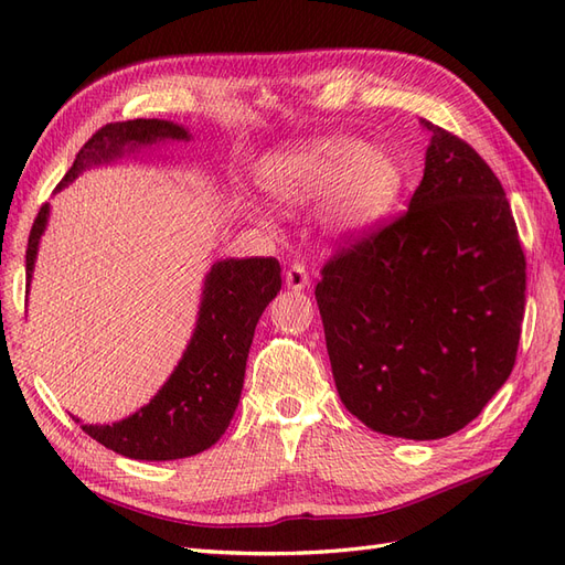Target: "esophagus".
<instances>
[{
    "label": "esophagus",
    "instance_id": "esophagus-1",
    "mask_svg": "<svg viewBox=\"0 0 565 565\" xmlns=\"http://www.w3.org/2000/svg\"><path fill=\"white\" fill-rule=\"evenodd\" d=\"M309 270H306L303 264H292L285 270V285L287 289H295V292H301V289L309 287Z\"/></svg>",
    "mask_w": 565,
    "mask_h": 565
}]
</instances>
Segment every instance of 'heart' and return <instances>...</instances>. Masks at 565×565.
Returning <instances> with one entry per match:
<instances>
[{
    "label": "heart",
    "mask_w": 565,
    "mask_h": 565,
    "mask_svg": "<svg viewBox=\"0 0 565 565\" xmlns=\"http://www.w3.org/2000/svg\"><path fill=\"white\" fill-rule=\"evenodd\" d=\"M266 191L285 204L324 198L322 224L334 235H361L384 221L405 191L401 160L358 139H324L273 158Z\"/></svg>",
    "instance_id": "b5f03b06"
}]
</instances>
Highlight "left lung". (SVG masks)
<instances>
[{"instance_id": "obj_1", "label": "left lung", "mask_w": 565, "mask_h": 565, "mask_svg": "<svg viewBox=\"0 0 565 565\" xmlns=\"http://www.w3.org/2000/svg\"><path fill=\"white\" fill-rule=\"evenodd\" d=\"M431 134L407 212L337 252L316 299L334 384L372 431L446 438L509 380L525 256L504 188L478 152Z\"/></svg>"}]
</instances>
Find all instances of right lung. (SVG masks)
<instances>
[{"label": "right lung", "mask_w": 565, "mask_h": 565, "mask_svg": "<svg viewBox=\"0 0 565 565\" xmlns=\"http://www.w3.org/2000/svg\"><path fill=\"white\" fill-rule=\"evenodd\" d=\"M169 141H191V131L169 119H127L106 125L77 152L56 193L92 167ZM49 212L46 202L28 237V289ZM280 264L273 256L214 262L204 276L193 337L162 388L127 419L82 424V431L117 455L146 461L183 459L212 448L228 429L241 403L256 322L280 292Z\"/></svg>", "instance_id": "obj_1"}]
</instances>
